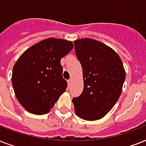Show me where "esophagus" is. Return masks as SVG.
Listing matches in <instances>:
<instances>
[{"label": "esophagus", "instance_id": "1", "mask_svg": "<svg viewBox=\"0 0 146 146\" xmlns=\"http://www.w3.org/2000/svg\"><path fill=\"white\" fill-rule=\"evenodd\" d=\"M67 82H68V86H70L71 85V82H72V80H71V79L68 80H67Z\"/></svg>", "mask_w": 146, "mask_h": 146}]
</instances>
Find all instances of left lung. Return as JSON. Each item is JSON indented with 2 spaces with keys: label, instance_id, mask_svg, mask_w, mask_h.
<instances>
[{
  "label": "left lung",
  "instance_id": "8db88e82",
  "mask_svg": "<svg viewBox=\"0 0 146 146\" xmlns=\"http://www.w3.org/2000/svg\"><path fill=\"white\" fill-rule=\"evenodd\" d=\"M74 48L84 82L82 94L72 100L75 113L83 120H98L120 98L126 79L123 62L111 48L95 39L76 40Z\"/></svg>",
  "mask_w": 146,
  "mask_h": 146
}]
</instances>
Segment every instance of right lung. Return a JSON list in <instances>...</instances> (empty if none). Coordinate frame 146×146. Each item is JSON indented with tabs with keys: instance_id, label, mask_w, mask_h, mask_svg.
Returning a JSON list of instances; mask_svg holds the SVG:
<instances>
[{
	"instance_id": "add662e5",
	"label": "right lung",
	"mask_w": 146,
	"mask_h": 146,
	"mask_svg": "<svg viewBox=\"0 0 146 146\" xmlns=\"http://www.w3.org/2000/svg\"><path fill=\"white\" fill-rule=\"evenodd\" d=\"M70 41L49 38L23 52L13 66L12 85L18 102L29 113H48L67 87L62 57L73 49Z\"/></svg>"
}]
</instances>
